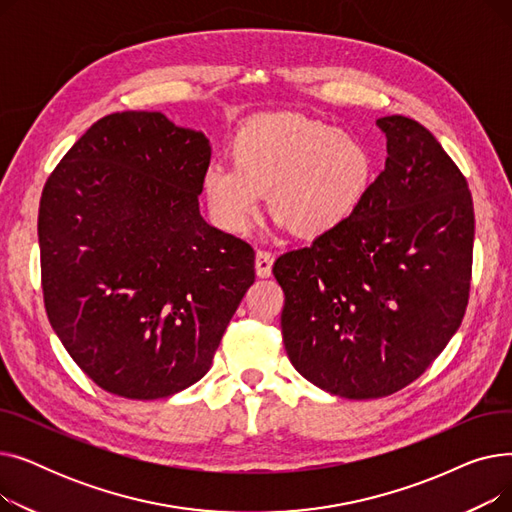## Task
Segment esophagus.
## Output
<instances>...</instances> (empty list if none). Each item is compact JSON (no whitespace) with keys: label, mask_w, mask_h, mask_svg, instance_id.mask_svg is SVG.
<instances>
[{"label":"esophagus","mask_w":512,"mask_h":512,"mask_svg":"<svg viewBox=\"0 0 512 512\" xmlns=\"http://www.w3.org/2000/svg\"><path fill=\"white\" fill-rule=\"evenodd\" d=\"M272 265H274V255H272L270 251L259 249V251H257V257H255V270H257V276H259V278L272 276Z\"/></svg>","instance_id":"esophagus-1"}]
</instances>
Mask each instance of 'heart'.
I'll list each match as a JSON object with an SVG mask.
<instances>
[{
  "label": "heart",
  "mask_w": 512,
  "mask_h": 512,
  "mask_svg": "<svg viewBox=\"0 0 512 512\" xmlns=\"http://www.w3.org/2000/svg\"><path fill=\"white\" fill-rule=\"evenodd\" d=\"M234 164H211L201 180L211 218L242 232L270 193L274 218L317 238L351 222L373 182V155L355 132L297 114H261L232 139Z\"/></svg>",
  "instance_id": "1"
}]
</instances>
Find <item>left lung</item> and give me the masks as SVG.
I'll return each mask as SVG.
<instances>
[{
	"label": "left lung",
	"instance_id": "left-lung-1",
	"mask_svg": "<svg viewBox=\"0 0 512 512\" xmlns=\"http://www.w3.org/2000/svg\"><path fill=\"white\" fill-rule=\"evenodd\" d=\"M386 168L351 222L274 263L290 363L367 400L415 382L469 303L475 215L461 170L419 122L386 116Z\"/></svg>",
	"mask_w": 512,
	"mask_h": 512
}]
</instances>
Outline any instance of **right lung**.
<instances>
[{
    "label": "right lung",
    "instance_id": "1",
    "mask_svg": "<svg viewBox=\"0 0 512 512\" xmlns=\"http://www.w3.org/2000/svg\"><path fill=\"white\" fill-rule=\"evenodd\" d=\"M211 147L161 112L97 120L39 205L43 301L89 378L132 400L199 382L255 282L249 242L199 213Z\"/></svg>",
    "mask_w": 512,
    "mask_h": 512
}]
</instances>
